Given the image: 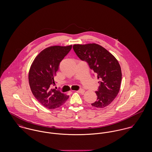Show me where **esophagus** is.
Returning <instances> with one entry per match:
<instances>
[{
	"instance_id": "34e87169",
	"label": "esophagus",
	"mask_w": 152,
	"mask_h": 152,
	"mask_svg": "<svg viewBox=\"0 0 152 152\" xmlns=\"http://www.w3.org/2000/svg\"><path fill=\"white\" fill-rule=\"evenodd\" d=\"M77 93H80L82 94H83L85 92V90H83V89H80V90H77Z\"/></svg>"
}]
</instances>
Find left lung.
<instances>
[{
	"mask_svg": "<svg viewBox=\"0 0 152 152\" xmlns=\"http://www.w3.org/2000/svg\"><path fill=\"white\" fill-rule=\"evenodd\" d=\"M73 48L77 57L87 62L101 80L95 91L97 99L91 105L104 108L110 105L120 88L122 74L118 61L105 48L95 43L74 45Z\"/></svg>",
	"mask_w": 152,
	"mask_h": 152,
	"instance_id": "left-lung-1",
	"label": "left lung"
}]
</instances>
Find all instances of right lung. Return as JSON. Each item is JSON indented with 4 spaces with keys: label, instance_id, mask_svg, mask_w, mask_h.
<instances>
[{
    "label": "right lung",
    "instance_id": "1",
    "mask_svg": "<svg viewBox=\"0 0 152 152\" xmlns=\"http://www.w3.org/2000/svg\"><path fill=\"white\" fill-rule=\"evenodd\" d=\"M72 47L70 45L47 47L36 56L31 66L28 79L31 91L38 102L47 109L58 108L69 98V95L51 87L56 84L54 78L59 63Z\"/></svg>",
    "mask_w": 152,
    "mask_h": 152
}]
</instances>
